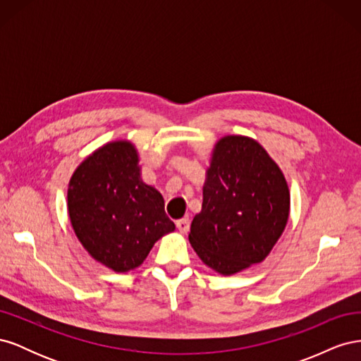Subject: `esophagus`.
Here are the masks:
<instances>
[{
	"label": "esophagus",
	"instance_id": "esophagus-1",
	"mask_svg": "<svg viewBox=\"0 0 361 361\" xmlns=\"http://www.w3.org/2000/svg\"><path fill=\"white\" fill-rule=\"evenodd\" d=\"M176 227L179 228L180 233H187L190 231V218L188 216L180 218V220L176 221Z\"/></svg>",
	"mask_w": 361,
	"mask_h": 361
}]
</instances>
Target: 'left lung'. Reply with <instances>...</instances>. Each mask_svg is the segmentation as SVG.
I'll use <instances>...</instances> for the list:
<instances>
[{
  "label": "left lung",
  "instance_id": "8db88e82",
  "mask_svg": "<svg viewBox=\"0 0 361 361\" xmlns=\"http://www.w3.org/2000/svg\"><path fill=\"white\" fill-rule=\"evenodd\" d=\"M289 207L288 182L267 150L250 137L226 135L214 147L188 239L203 264L232 276L271 253Z\"/></svg>",
  "mask_w": 361,
  "mask_h": 361
}]
</instances>
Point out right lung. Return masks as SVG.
<instances>
[{
  "label": "right lung",
  "instance_id": "obj_1",
  "mask_svg": "<svg viewBox=\"0 0 361 361\" xmlns=\"http://www.w3.org/2000/svg\"><path fill=\"white\" fill-rule=\"evenodd\" d=\"M68 211L89 255L116 272L143 264L159 238L174 231L158 190L141 179L135 146L106 143L72 174Z\"/></svg>",
  "mask_w": 361,
  "mask_h": 361
}]
</instances>
